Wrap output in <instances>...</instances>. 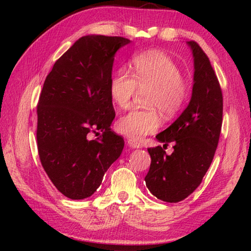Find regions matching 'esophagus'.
<instances>
[{"label": "esophagus", "instance_id": "esophagus-1", "mask_svg": "<svg viewBox=\"0 0 251 251\" xmlns=\"http://www.w3.org/2000/svg\"><path fill=\"white\" fill-rule=\"evenodd\" d=\"M127 145H128L130 148H141V144H138L135 141H131V139H128V141H127Z\"/></svg>", "mask_w": 251, "mask_h": 251}]
</instances>
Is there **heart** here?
I'll list each match as a JSON object with an SVG mask.
<instances>
[{
	"instance_id": "heart-1",
	"label": "heart",
	"mask_w": 251,
	"mask_h": 251,
	"mask_svg": "<svg viewBox=\"0 0 251 251\" xmlns=\"http://www.w3.org/2000/svg\"><path fill=\"white\" fill-rule=\"evenodd\" d=\"M133 76L124 70L117 71L109 80L110 100L118 108L131 104L137 88L148 91L147 109H135L122 116L116 130L126 137L139 141L159 128L160 117L172 118L182 108L188 97V83L180 74L177 63L160 50H148L133 58Z\"/></svg>"
}]
</instances>
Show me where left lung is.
I'll use <instances>...</instances> for the list:
<instances>
[{
  "label": "left lung",
  "mask_w": 251,
  "mask_h": 251,
  "mask_svg": "<svg viewBox=\"0 0 251 251\" xmlns=\"http://www.w3.org/2000/svg\"><path fill=\"white\" fill-rule=\"evenodd\" d=\"M187 44L194 58L192 99L180 116L156 136L174 144L167 155L162 147L148 148L151 163L145 177L150 192L160 201L178 202L194 193L214 159L223 124V93L209 58L196 42Z\"/></svg>",
  "instance_id": "8db88e82"
}]
</instances>
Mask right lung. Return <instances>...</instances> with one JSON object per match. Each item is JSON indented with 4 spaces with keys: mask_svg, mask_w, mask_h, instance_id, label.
I'll list each match as a JSON object with an SVG mask.
<instances>
[{
    "mask_svg": "<svg viewBox=\"0 0 251 251\" xmlns=\"http://www.w3.org/2000/svg\"><path fill=\"white\" fill-rule=\"evenodd\" d=\"M129 43L121 36H83L46 76L37 104V150L50 181L67 198L92 196L124 148L110 129L109 80L116 52ZM97 131L103 134L91 140Z\"/></svg>",
    "mask_w": 251,
    "mask_h": 251,
    "instance_id": "obj_1",
    "label": "right lung"
}]
</instances>
